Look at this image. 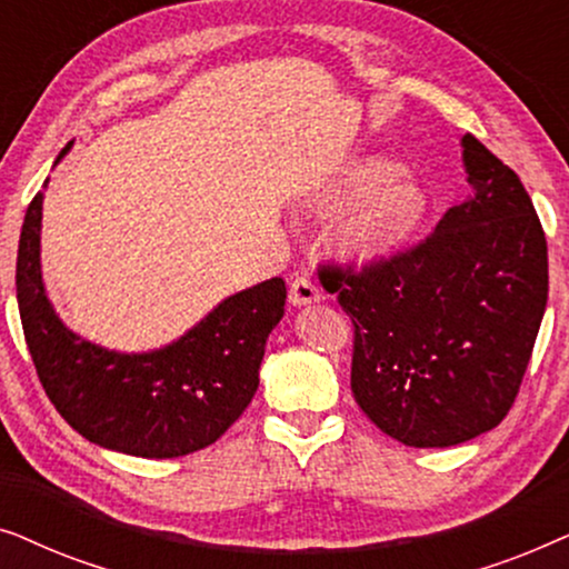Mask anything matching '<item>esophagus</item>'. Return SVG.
<instances>
[{
  "label": "esophagus",
  "instance_id": "1",
  "mask_svg": "<svg viewBox=\"0 0 569 569\" xmlns=\"http://www.w3.org/2000/svg\"><path fill=\"white\" fill-rule=\"evenodd\" d=\"M321 300V290L310 277H295L290 282V302L292 306H308V302Z\"/></svg>",
  "mask_w": 569,
  "mask_h": 569
}]
</instances>
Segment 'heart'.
I'll return each mask as SVG.
<instances>
[{
    "instance_id": "obj_1",
    "label": "heart",
    "mask_w": 569,
    "mask_h": 569,
    "mask_svg": "<svg viewBox=\"0 0 569 569\" xmlns=\"http://www.w3.org/2000/svg\"><path fill=\"white\" fill-rule=\"evenodd\" d=\"M341 197H355L337 222L341 251L368 259L399 246L422 220L427 197L415 178L401 173L399 162L365 158L347 170Z\"/></svg>"
}]
</instances>
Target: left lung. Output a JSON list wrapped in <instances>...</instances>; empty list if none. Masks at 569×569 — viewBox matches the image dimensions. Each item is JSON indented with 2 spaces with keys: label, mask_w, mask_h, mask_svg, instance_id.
Listing matches in <instances>:
<instances>
[{
  "label": "left lung",
  "mask_w": 569,
  "mask_h": 569,
  "mask_svg": "<svg viewBox=\"0 0 569 569\" xmlns=\"http://www.w3.org/2000/svg\"><path fill=\"white\" fill-rule=\"evenodd\" d=\"M463 166L471 191L425 240L360 269L318 267L355 329V401L411 448L508 417L547 308V238L518 173L471 134Z\"/></svg>",
  "instance_id": "1"
}]
</instances>
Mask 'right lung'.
I'll return each mask as SVG.
<instances>
[{"instance_id":"1","label":"right lung","mask_w":569,"mask_h":569,"mask_svg":"<svg viewBox=\"0 0 569 569\" xmlns=\"http://www.w3.org/2000/svg\"><path fill=\"white\" fill-rule=\"evenodd\" d=\"M41 207L38 193L22 222L14 284L38 380L59 415L84 440L139 458H178L212 446L259 388L267 337L284 316V279L232 295L166 349L108 352L69 331L46 298Z\"/></svg>"}]
</instances>
